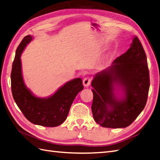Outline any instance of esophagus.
<instances>
[{"instance_id": "1", "label": "esophagus", "mask_w": 160, "mask_h": 160, "mask_svg": "<svg viewBox=\"0 0 160 160\" xmlns=\"http://www.w3.org/2000/svg\"><path fill=\"white\" fill-rule=\"evenodd\" d=\"M90 83H91L90 78H89V77H85L83 79V83L84 86L85 87H88L89 85H90Z\"/></svg>"}]
</instances>
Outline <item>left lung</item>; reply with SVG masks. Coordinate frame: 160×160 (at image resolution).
Wrapping results in <instances>:
<instances>
[{"instance_id": "1", "label": "left lung", "mask_w": 160, "mask_h": 160, "mask_svg": "<svg viewBox=\"0 0 160 160\" xmlns=\"http://www.w3.org/2000/svg\"><path fill=\"white\" fill-rule=\"evenodd\" d=\"M149 85L146 53L134 37L127 52L92 81V111L96 122L109 128L130 126L145 107ZM115 87L122 90L121 98L114 92Z\"/></svg>"}]
</instances>
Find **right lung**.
Here are the masks:
<instances>
[{
    "label": "right lung",
    "mask_w": 160,
    "mask_h": 160,
    "mask_svg": "<svg viewBox=\"0 0 160 160\" xmlns=\"http://www.w3.org/2000/svg\"><path fill=\"white\" fill-rule=\"evenodd\" d=\"M32 40V37L27 35L16 49L11 73L13 97L29 122L38 126L56 127L67 119L73 100L77 93L83 90L82 79L76 78L68 81L48 98H38L33 95L23 79L20 59L22 52Z\"/></svg>",
    "instance_id": "1"
}]
</instances>
